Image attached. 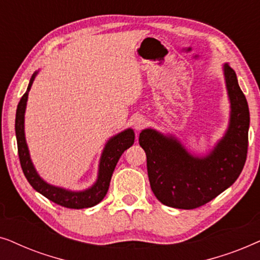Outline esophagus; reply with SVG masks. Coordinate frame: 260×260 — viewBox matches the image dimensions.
<instances>
[{
    "label": "esophagus",
    "mask_w": 260,
    "mask_h": 260,
    "mask_svg": "<svg viewBox=\"0 0 260 260\" xmlns=\"http://www.w3.org/2000/svg\"><path fill=\"white\" fill-rule=\"evenodd\" d=\"M133 125L137 131L142 130L145 125H147V120H145V118H143V117H137V118L134 119Z\"/></svg>",
    "instance_id": "esophagus-1"
}]
</instances>
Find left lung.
<instances>
[{
	"instance_id": "obj_1",
	"label": "left lung",
	"mask_w": 260,
	"mask_h": 260,
	"mask_svg": "<svg viewBox=\"0 0 260 260\" xmlns=\"http://www.w3.org/2000/svg\"><path fill=\"white\" fill-rule=\"evenodd\" d=\"M223 76L231 103L230 123L209 154L191 155L177 138L154 129L140 134L151 190L163 205L180 209L204 206L232 186L244 168L250 111L237 74L229 63L223 65Z\"/></svg>"
}]
</instances>
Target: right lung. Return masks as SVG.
Masks as SVG:
<instances>
[{
    "instance_id": "obj_1",
    "label": "right lung",
    "mask_w": 260,
    "mask_h": 260,
    "mask_svg": "<svg viewBox=\"0 0 260 260\" xmlns=\"http://www.w3.org/2000/svg\"><path fill=\"white\" fill-rule=\"evenodd\" d=\"M37 74L38 72H35L31 76L26 93L21 98L16 110L15 134L21 168H22L24 176H26L28 182L30 183V186L35 190L39 191V193L44 195L45 198H47L48 200L54 202V204L73 209L93 207V206L99 204L104 199L106 193H108L112 173L116 168L119 157L127 148H130L134 144V130H124L108 141V143L105 144L104 150H103L101 162H99L97 181H95L92 187L81 191H73L47 183L41 179L34 168L33 162H31L29 156V150H28L26 143V137H24V112H26L28 92L30 90L31 84H33Z\"/></svg>"
}]
</instances>
